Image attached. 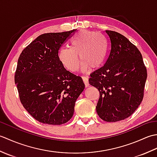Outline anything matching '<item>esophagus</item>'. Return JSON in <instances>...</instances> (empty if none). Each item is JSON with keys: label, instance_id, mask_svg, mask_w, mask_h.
I'll use <instances>...</instances> for the list:
<instances>
[{"label": "esophagus", "instance_id": "1", "mask_svg": "<svg viewBox=\"0 0 157 157\" xmlns=\"http://www.w3.org/2000/svg\"><path fill=\"white\" fill-rule=\"evenodd\" d=\"M82 79H83V81H84V83L86 87H88L90 84H89L88 78V77L87 76H83L82 77Z\"/></svg>", "mask_w": 157, "mask_h": 157}]
</instances>
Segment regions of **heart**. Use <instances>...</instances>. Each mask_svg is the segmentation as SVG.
Wrapping results in <instances>:
<instances>
[{
    "mask_svg": "<svg viewBox=\"0 0 157 157\" xmlns=\"http://www.w3.org/2000/svg\"><path fill=\"white\" fill-rule=\"evenodd\" d=\"M70 44L71 48L60 49L58 56L61 65L71 72H75L78 69L79 57L82 61V70L86 71L90 67H100L104 63L107 54L106 40L102 34L95 32H79L72 38Z\"/></svg>",
    "mask_w": 157,
    "mask_h": 157,
    "instance_id": "heart-1",
    "label": "heart"
}]
</instances>
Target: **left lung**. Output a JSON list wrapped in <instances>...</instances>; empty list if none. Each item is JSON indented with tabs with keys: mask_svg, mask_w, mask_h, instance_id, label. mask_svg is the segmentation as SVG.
<instances>
[{
	"mask_svg": "<svg viewBox=\"0 0 157 157\" xmlns=\"http://www.w3.org/2000/svg\"><path fill=\"white\" fill-rule=\"evenodd\" d=\"M111 51L105 64L90 74V84L100 98L96 110L100 118L116 122L129 117L140 105L147 71L138 48L124 36L106 30Z\"/></svg>",
	"mask_w": 157,
	"mask_h": 157,
	"instance_id": "left-lung-1",
	"label": "left lung"
}]
</instances>
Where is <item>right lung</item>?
<instances>
[{"label": "right lung", "mask_w": 157, "mask_h": 157, "mask_svg": "<svg viewBox=\"0 0 157 157\" xmlns=\"http://www.w3.org/2000/svg\"><path fill=\"white\" fill-rule=\"evenodd\" d=\"M76 29L42 34L23 49L15 75L20 101L39 122L61 125L71 119L84 90L81 77L64 68L59 50Z\"/></svg>", "instance_id": "obj_1"}]
</instances>
